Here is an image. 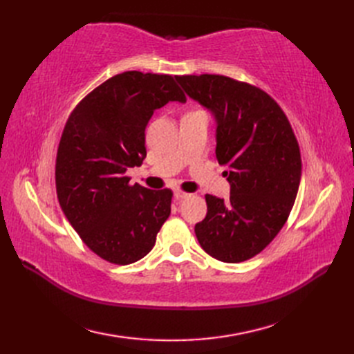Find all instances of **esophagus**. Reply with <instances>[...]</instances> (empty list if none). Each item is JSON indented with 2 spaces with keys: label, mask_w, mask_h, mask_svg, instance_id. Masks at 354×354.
<instances>
[{
  "label": "esophagus",
  "mask_w": 354,
  "mask_h": 354,
  "mask_svg": "<svg viewBox=\"0 0 354 354\" xmlns=\"http://www.w3.org/2000/svg\"><path fill=\"white\" fill-rule=\"evenodd\" d=\"M190 196V194H187V192H183V190H174V198L176 199H186V198H189Z\"/></svg>",
  "instance_id": "1"
}]
</instances>
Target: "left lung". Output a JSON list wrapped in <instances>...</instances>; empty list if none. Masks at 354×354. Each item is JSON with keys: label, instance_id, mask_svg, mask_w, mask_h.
Returning <instances> with one entry per match:
<instances>
[{"label": "left lung", "instance_id": "obj_1", "mask_svg": "<svg viewBox=\"0 0 354 354\" xmlns=\"http://www.w3.org/2000/svg\"><path fill=\"white\" fill-rule=\"evenodd\" d=\"M177 82L216 122V156L226 167L230 198L207 195L195 226L207 254L241 263L269 245L292 209L301 156L285 113L269 94L223 75H185Z\"/></svg>", "mask_w": 354, "mask_h": 354}]
</instances>
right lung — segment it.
I'll list each match as a JSON object with an SVG mask.
<instances>
[{
  "mask_svg": "<svg viewBox=\"0 0 354 354\" xmlns=\"http://www.w3.org/2000/svg\"><path fill=\"white\" fill-rule=\"evenodd\" d=\"M186 103L169 75L122 72L93 90L71 113L56 159L60 207L84 243L113 264L153 248L171 212L169 189L130 186L128 168L146 158L145 131L156 109Z\"/></svg>",
  "mask_w": 354,
  "mask_h": 354,
  "instance_id": "1",
  "label": "right lung"
}]
</instances>
